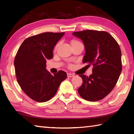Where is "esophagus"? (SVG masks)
Masks as SVG:
<instances>
[{"instance_id": "34e87169", "label": "esophagus", "mask_w": 134, "mask_h": 134, "mask_svg": "<svg viewBox=\"0 0 134 134\" xmlns=\"http://www.w3.org/2000/svg\"><path fill=\"white\" fill-rule=\"evenodd\" d=\"M74 75L73 74L71 73H67V77H74Z\"/></svg>"}]
</instances>
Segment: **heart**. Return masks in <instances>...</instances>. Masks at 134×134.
Returning a JSON list of instances; mask_svg holds the SVG:
<instances>
[{
  "instance_id": "heart-1",
  "label": "heart",
  "mask_w": 134,
  "mask_h": 134,
  "mask_svg": "<svg viewBox=\"0 0 134 134\" xmlns=\"http://www.w3.org/2000/svg\"><path fill=\"white\" fill-rule=\"evenodd\" d=\"M77 42H79L77 41H76V40H71V42H70V44H71V45H72V44H76V43H77ZM58 47V44H57L55 45V50H56V49H57Z\"/></svg>"
}]
</instances>
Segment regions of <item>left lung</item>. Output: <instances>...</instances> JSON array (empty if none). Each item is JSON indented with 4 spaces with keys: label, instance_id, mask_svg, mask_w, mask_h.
I'll use <instances>...</instances> for the list:
<instances>
[{
    "label": "left lung",
    "instance_id": "8db88e82",
    "mask_svg": "<svg viewBox=\"0 0 134 134\" xmlns=\"http://www.w3.org/2000/svg\"><path fill=\"white\" fill-rule=\"evenodd\" d=\"M72 35L80 38L85 45L83 63L93 66L89 77L79 75L83 83L78 89L79 94L90 102L102 99L114 88L122 71L119 45L105 31L86 30L74 32Z\"/></svg>",
    "mask_w": 134,
    "mask_h": 134
}]
</instances>
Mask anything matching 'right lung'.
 I'll return each instance as SVG.
<instances>
[{
    "instance_id": "1",
    "label": "right lung",
    "mask_w": 134,
    "mask_h": 134,
    "mask_svg": "<svg viewBox=\"0 0 134 134\" xmlns=\"http://www.w3.org/2000/svg\"><path fill=\"white\" fill-rule=\"evenodd\" d=\"M64 32H44L24 41L15 56L14 65L17 81L27 96L45 102L56 94L67 73L59 71L52 75L46 70L47 60L53 58V49Z\"/></svg>"
}]
</instances>
